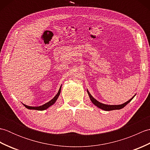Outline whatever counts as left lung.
Here are the masks:
<instances>
[{"instance_id": "1", "label": "left lung", "mask_w": 150, "mask_h": 150, "mask_svg": "<svg viewBox=\"0 0 150 150\" xmlns=\"http://www.w3.org/2000/svg\"><path fill=\"white\" fill-rule=\"evenodd\" d=\"M87 92L88 93L89 97H90V98L91 101L92 102V103H93L94 105H95L97 107H98V108H100V109L103 110L104 111H111V110H120L123 108L124 106H126L127 104H128L130 101H131L133 97L135 96V95L133 96L132 98H130L129 100H128L126 103H124L122 104H119V105H108V104H104L100 103V102H98V100H97L95 99V98L93 97V96L90 93V92L88 91V90H87Z\"/></svg>"}]
</instances>
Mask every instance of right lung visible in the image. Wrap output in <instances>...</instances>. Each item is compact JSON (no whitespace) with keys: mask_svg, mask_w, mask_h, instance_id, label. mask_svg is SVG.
<instances>
[{"mask_svg":"<svg viewBox=\"0 0 150 150\" xmlns=\"http://www.w3.org/2000/svg\"><path fill=\"white\" fill-rule=\"evenodd\" d=\"M61 87H62V86H60L58 93H57V94L55 95V96L50 101H49L48 103L44 104L42 105V106H27V105H26V104H23L24 106L29 110H39V111L45 110L47 109L49 107H50L51 106H52L53 104H55V103L57 100V98H58L59 96L60 95V91H61Z\"/></svg>","mask_w":150,"mask_h":150,"instance_id":"right-lung-1","label":"right lung"}]
</instances>
